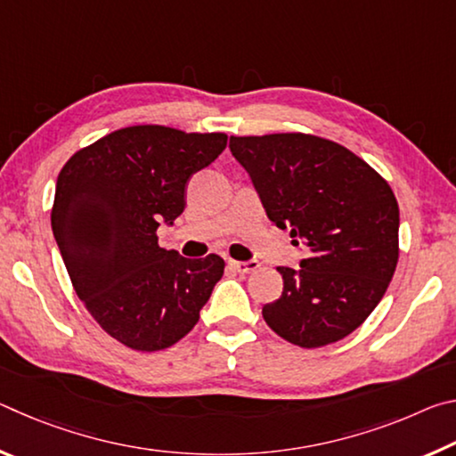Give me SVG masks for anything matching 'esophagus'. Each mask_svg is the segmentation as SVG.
Listing matches in <instances>:
<instances>
[{
  "instance_id": "esophagus-1",
  "label": "esophagus",
  "mask_w": 456,
  "mask_h": 456,
  "mask_svg": "<svg viewBox=\"0 0 456 456\" xmlns=\"http://www.w3.org/2000/svg\"><path fill=\"white\" fill-rule=\"evenodd\" d=\"M231 267H233L235 272H239V273H253L259 267V264L256 259H251V261H231Z\"/></svg>"
}]
</instances>
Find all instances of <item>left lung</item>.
I'll return each mask as SVG.
<instances>
[{
    "mask_svg": "<svg viewBox=\"0 0 456 456\" xmlns=\"http://www.w3.org/2000/svg\"><path fill=\"white\" fill-rule=\"evenodd\" d=\"M229 149L264 203L305 251L277 267L281 297L264 305L277 336L320 348L352 334L388 289L398 264V203L390 184L346 146L283 133L231 136Z\"/></svg>",
    "mask_w": 456,
    "mask_h": 456,
    "instance_id": "obj_1",
    "label": "left lung"
}]
</instances>
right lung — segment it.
<instances>
[{"mask_svg": "<svg viewBox=\"0 0 456 456\" xmlns=\"http://www.w3.org/2000/svg\"><path fill=\"white\" fill-rule=\"evenodd\" d=\"M227 134L141 125L114 130L58 175L52 231L78 297L100 328L133 350H165L199 322L221 280L219 256L187 259L159 245L184 211L192 175Z\"/></svg>", "mask_w": 456, "mask_h": 456, "instance_id": "obj_1", "label": "right lung"}]
</instances>
